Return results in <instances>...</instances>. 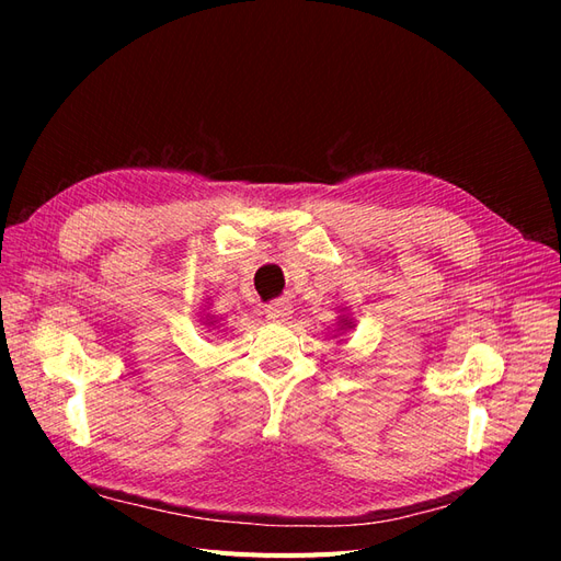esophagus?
Wrapping results in <instances>:
<instances>
[{
    "label": "esophagus",
    "mask_w": 561,
    "mask_h": 561,
    "mask_svg": "<svg viewBox=\"0 0 561 561\" xmlns=\"http://www.w3.org/2000/svg\"><path fill=\"white\" fill-rule=\"evenodd\" d=\"M291 314H294V307H291V302H288L286 298H279V300L270 302V305L265 307V317H267L270 321H275V323L288 321V319H291Z\"/></svg>",
    "instance_id": "esophagus-1"
}]
</instances>
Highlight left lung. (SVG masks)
<instances>
[{
    "label": "left lung",
    "mask_w": 561,
    "mask_h": 561,
    "mask_svg": "<svg viewBox=\"0 0 561 561\" xmlns=\"http://www.w3.org/2000/svg\"><path fill=\"white\" fill-rule=\"evenodd\" d=\"M340 321H345V327H350V329H352V321H347V319H340Z\"/></svg>",
    "instance_id": "left-lung-1"
}]
</instances>
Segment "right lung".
Instances as JSON below:
<instances>
[{
	"mask_svg": "<svg viewBox=\"0 0 561 561\" xmlns=\"http://www.w3.org/2000/svg\"><path fill=\"white\" fill-rule=\"evenodd\" d=\"M209 323H214V321H209Z\"/></svg>",
	"mask_w": 561,
	"mask_h": 561,
	"instance_id": "right-lung-1",
	"label": "right lung"
}]
</instances>
